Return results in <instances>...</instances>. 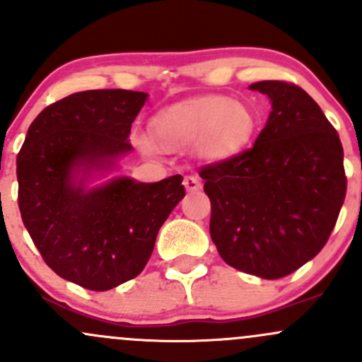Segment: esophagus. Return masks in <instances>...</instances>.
Returning a JSON list of instances; mask_svg holds the SVG:
<instances>
[{
  "label": "esophagus",
  "instance_id": "34e87169",
  "mask_svg": "<svg viewBox=\"0 0 362 362\" xmlns=\"http://www.w3.org/2000/svg\"><path fill=\"white\" fill-rule=\"evenodd\" d=\"M184 185H185V189H187V192H197V191H201V187H203L199 178L192 177V175H189V177L184 178Z\"/></svg>",
  "mask_w": 362,
  "mask_h": 362
}]
</instances>
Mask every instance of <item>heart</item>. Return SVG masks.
<instances>
[{"instance_id":"heart-1","label":"heart","mask_w":362,"mask_h":362,"mask_svg":"<svg viewBox=\"0 0 362 362\" xmlns=\"http://www.w3.org/2000/svg\"><path fill=\"white\" fill-rule=\"evenodd\" d=\"M258 128L257 111L246 102L222 95L192 98L165 109L152 121L156 142L166 151L194 144V154L206 163H223L250 146ZM136 146L154 152L147 136H136Z\"/></svg>"}]
</instances>
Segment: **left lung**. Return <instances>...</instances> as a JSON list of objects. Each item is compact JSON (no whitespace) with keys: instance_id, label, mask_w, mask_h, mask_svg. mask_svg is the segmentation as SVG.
Instances as JSON below:
<instances>
[{"instance_id":"obj_1","label":"left lung","mask_w":362,"mask_h":362,"mask_svg":"<svg viewBox=\"0 0 362 362\" xmlns=\"http://www.w3.org/2000/svg\"><path fill=\"white\" fill-rule=\"evenodd\" d=\"M250 90L272 105L255 146L199 175L223 262L279 279L312 260L332 234L347 191L344 149L307 91L284 81H258Z\"/></svg>"}]
</instances>
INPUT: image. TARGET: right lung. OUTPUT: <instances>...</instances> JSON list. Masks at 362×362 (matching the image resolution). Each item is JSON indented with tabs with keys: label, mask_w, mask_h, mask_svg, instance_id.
Segmentation results:
<instances>
[{
	"label": "right lung",
	"mask_w": 362,
	"mask_h": 362,
	"mask_svg": "<svg viewBox=\"0 0 362 362\" xmlns=\"http://www.w3.org/2000/svg\"><path fill=\"white\" fill-rule=\"evenodd\" d=\"M147 97L72 93L37 114L17 156L25 229L48 267L86 290L107 291L139 276L185 196L180 175L159 182L116 175Z\"/></svg>",
	"instance_id": "obj_1"
}]
</instances>
